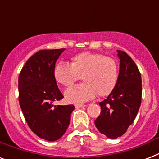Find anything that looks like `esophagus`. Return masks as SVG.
Here are the masks:
<instances>
[{
  "label": "esophagus",
  "mask_w": 159,
  "mask_h": 159,
  "mask_svg": "<svg viewBox=\"0 0 159 159\" xmlns=\"http://www.w3.org/2000/svg\"><path fill=\"white\" fill-rule=\"evenodd\" d=\"M85 105H75V108H82V107H85Z\"/></svg>",
  "instance_id": "esophagus-1"
}]
</instances>
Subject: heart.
Masks as SVG:
<instances>
[{"instance_id": "heart-1", "label": "heart", "mask_w": 159, "mask_h": 159, "mask_svg": "<svg viewBox=\"0 0 159 159\" xmlns=\"http://www.w3.org/2000/svg\"><path fill=\"white\" fill-rule=\"evenodd\" d=\"M79 77L83 82L64 93L69 103L80 105L93 99L97 94L100 97L111 94L118 81V66L112 57L84 52L73 56L69 65L59 62L53 68L55 81L63 87H71Z\"/></svg>"}]
</instances>
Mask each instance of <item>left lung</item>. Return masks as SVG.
<instances>
[{
  "instance_id": "obj_1",
  "label": "left lung",
  "mask_w": 159,
  "mask_h": 159,
  "mask_svg": "<svg viewBox=\"0 0 159 159\" xmlns=\"http://www.w3.org/2000/svg\"><path fill=\"white\" fill-rule=\"evenodd\" d=\"M117 52L118 81L113 92L100 102L102 111L95 120L97 129L110 139L125 133L138 114L142 98V80L138 67L125 52Z\"/></svg>"
}]
</instances>
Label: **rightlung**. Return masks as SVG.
<instances>
[{
  "label": "right lung",
  "mask_w": 159,
  "mask_h": 159,
  "mask_svg": "<svg viewBox=\"0 0 159 159\" xmlns=\"http://www.w3.org/2000/svg\"><path fill=\"white\" fill-rule=\"evenodd\" d=\"M65 48L40 50L31 56L19 76V102L30 129L39 138L55 141L69 125L73 105L54 106L63 96L53 77V68Z\"/></svg>",
  "instance_id": "add662e5"
}]
</instances>
